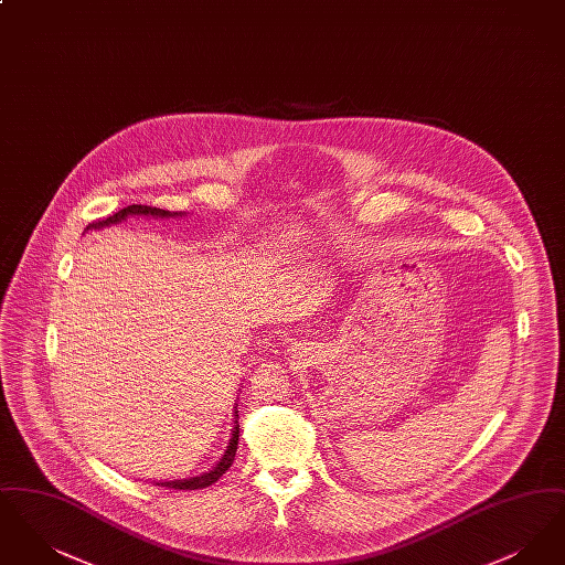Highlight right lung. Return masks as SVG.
<instances>
[{
    "instance_id": "right-lung-1",
    "label": "right lung",
    "mask_w": 565,
    "mask_h": 565,
    "mask_svg": "<svg viewBox=\"0 0 565 565\" xmlns=\"http://www.w3.org/2000/svg\"><path fill=\"white\" fill-rule=\"evenodd\" d=\"M131 215H143V217H157V220H159V217H182V215H186V212H167V210L150 207V205H129V207H125V210L109 215L106 220H99V222L88 224L84 233H88V231H102V228H108V226H114V224H120V222H125V220L131 217ZM233 408H235V413H233V415H235V426H233V430H231L228 447H226L224 456L220 457L214 466H212V470H207V472H203V475H199V477L161 481V483L157 484L169 487V489H203V487H210V484L215 483V481L233 466V459H235L237 447H239V415H237L239 411H237V406H233Z\"/></svg>"
}]
</instances>
